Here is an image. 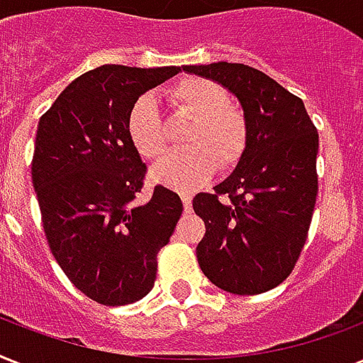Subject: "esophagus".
<instances>
[{
	"label": "esophagus",
	"instance_id": "esophagus-1",
	"mask_svg": "<svg viewBox=\"0 0 363 363\" xmlns=\"http://www.w3.org/2000/svg\"><path fill=\"white\" fill-rule=\"evenodd\" d=\"M181 199H182V205H184V211H192V196L190 194H181Z\"/></svg>",
	"mask_w": 363,
	"mask_h": 363
}]
</instances>
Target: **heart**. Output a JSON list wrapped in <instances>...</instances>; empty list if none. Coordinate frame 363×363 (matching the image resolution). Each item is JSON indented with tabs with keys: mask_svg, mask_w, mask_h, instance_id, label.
I'll use <instances>...</instances> for the list:
<instances>
[{
	"mask_svg": "<svg viewBox=\"0 0 363 363\" xmlns=\"http://www.w3.org/2000/svg\"><path fill=\"white\" fill-rule=\"evenodd\" d=\"M169 101L177 113L192 118L184 135L188 148L154 165L150 173L154 182L173 190H192L213 175L216 164L220 169L239 164L248 145V121L242 109L230 104V94L220 82L184 77L169 88ZM128 137L145 158L164 156V125L150 96L131 105Z\"/></svg>",
	"mask_w": 363,
	"mask_h": 363,
	"instance_id": "b5f03b06",
	"label": "heart"
}]
</instances>
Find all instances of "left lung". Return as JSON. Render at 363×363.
<instances>
[{
	"mask_svg": "<svg viewBox=\"0 0 363 363\" xmlns=\"http://www.w3.org/2000/svg\"><path fill=\"white\" fill-rule=\"evenodd\" d=\"M182 71L220 82L248 121L238 167L215 194L194 198V211L205 222L196 248L199 267L230 294L267 292L292 273L309 233L318 192V131L298 96L254 67L218 62L182 65Z\"/></svg>",
	"mask_w": 363,
	"mask_h": 363,
	"instance_id": "obj_1",
	"label": "left lung"
}]
</instances>
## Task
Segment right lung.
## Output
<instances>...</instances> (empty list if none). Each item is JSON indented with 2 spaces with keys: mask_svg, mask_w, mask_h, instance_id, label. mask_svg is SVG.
Instances as JSON below:
<instances>
[{
  "mask_svg": "<svg viewBox=\"0 0 363 363\" xmlns=\"http://www.w3.org/2000/svg\"><path fill=\"white\" fill-rule=\"evenodd\" d=\"M179 71L96 67L37 125L31 182L48 247L67 279L101 305L133 303L152 290L156 256L182 215L181 198L164 186L133 203L147 165L128 137L131 105Z\"/></svg>",
  "mask_w": 363,
  "mask_h": 363,
  "instance_id": "right-lung-1",
  "label": "right lung"
}]
</instances>
